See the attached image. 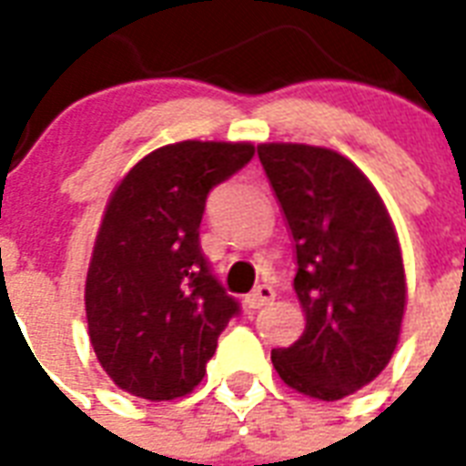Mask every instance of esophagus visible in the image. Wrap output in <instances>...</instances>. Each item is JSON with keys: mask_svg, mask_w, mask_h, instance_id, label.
I'll use <instances>...</instances> for the list:
<instances>
[{"mask_svg": "<svg viewBox=\"0 0 466 466\" xmlns=\"http://www.w3.org/2000/svg\"><path fill=\"white\" fill-rule=\"evenodd\" d=\"M273 299H276V290H273L270 285H258L251 295L244 298V305H247L248 309H261V307L270 305Z\"/></svg>", "mask_w": 466, "mask_h": 466, "instance_id": "esophagus-1", "label": "esophagus"}]
</instances>
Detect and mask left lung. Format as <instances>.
Returning a JSON list of instances; mask_svg holds the SVG:
<instances>
[{
	"label": "left lung",
	"instance_id": "obj_1",
	"mask_svg": "<svg viewBox=\"0 0 466 466\" xmlns=\"http://www.w3.org/2000/svg\"><path fill=\"white\" fill-rule=\"evenodd\" d=\"M290 225L305 333L270 360L283 382L336 401L375 380L399 340L406 280L382 198L353 161L309 145H258Z\"/></svg>",
	"mask_w": 466,
	"mask_h": 466
}]
</instances>
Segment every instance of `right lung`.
<instances>
[{"mask_svg":"<svg viewBox=\"0 0 466 466\" xmlns=\"http://www.w3.org/2000/svg\"><path fill=\"white\" fill-rule=\"evenodd\" d=\"M251 157L248 142H176L113 190L84 298L94 353L120 390L168 401L203 380L241 307L205 258L200 219L210 190Z\"/></svg>","mask_w":466,"mask_h":466,"instance_id":"right-lung-1","label":"right lung"}]
</instances>
